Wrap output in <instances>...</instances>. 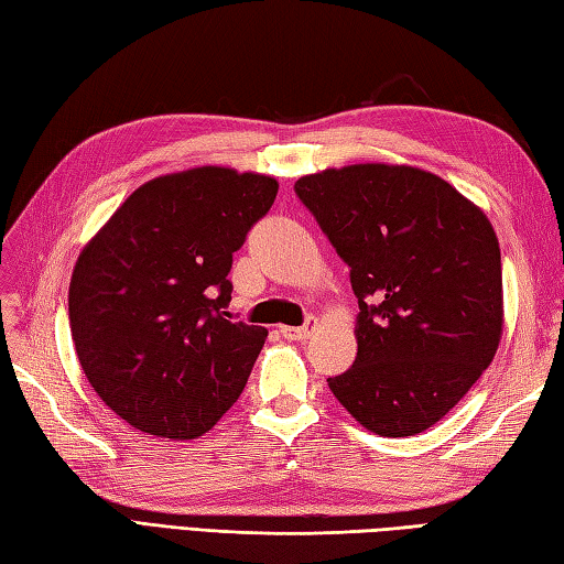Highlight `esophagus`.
Returning <instances> with one entry per match:
<instances>
[{
    "instance_id": "1",
    "label": "esophagus",
    "mask_w": 564,
    "mask_h": 564,
    "mask_svg": "<svg viewBox=\"0 0 564 564\" xmlns=\"http://www.w3.org/2000/svg\"><path fill=\"white\" fill-rule=\"evenodd\" d=\"M313 329H315V319H307V325L303 327H281V334L291 341H305L310 334H313Z\"/></svg>"
}]
</instances>
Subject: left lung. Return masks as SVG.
<instances>
[{"instance_id": "1", "label": "left lung", "mask_w": 564, "mask_h": 564, "mask_svg": "<svg viewBox=\"0 0 564 564\" xmlns=\"http://www.w3.org/2000/svg\"><path fill=\"white\" fill-rule=\"evenodd\" d=\"M295 194L349 263L356 361L329 378L344 410L378 436L422 434L492 364L505 329L492 223L441 176L349 164L301 176Z\"/></svg>"}]
</instances>
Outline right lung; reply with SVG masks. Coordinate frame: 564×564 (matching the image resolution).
<instances>
[{
    "label": "right lung",
    "instance_id": "add662e5",
    "mask_svg": "<svg viewBox=\"0 0 564 564\" xmlns=\"http://www.w3.org/2000/svg\"><path fill=\"white\" fill-rule=\"evenodd\" d=\"M279 182L230 166L154 176L79 251L69 329L89 386L150 436L210 431L245 390L267 329L227 313L232 254Z\"/></svg>",
    "mask_w": 564,
    "mask_h": 564
}]
</instances>
